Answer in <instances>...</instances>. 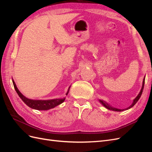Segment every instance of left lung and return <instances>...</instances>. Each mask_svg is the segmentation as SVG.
<instances>
[{
	"instance_id": "obj_1",
	"label": "left lung",
	"mask_w": 152,
	"mask_h": 152,
	"mask_svg": "<svg viewBox=\"0 0 152 152\" xmlns=\"http://www.w3.org/2000/svg\"><path fill=\"white\" fill-rule=\"evenodd\" d=\"M145 78L144 77L143 79V81H142V87H141V89L140 92V93L138 94V95H137L136 96V98L133 100V102L132 103V104L131 106H129L128 108H126V109H118V108H114L113 107H112V106H110L108 103H107L106 102H104V100H102V99H99V102L101 103V104H102L103 107H104L106 108H107L108 110H113V111H115V112H122L124 111V110H128V109H130L131 108H132L133 106H134L137 102V101L139 100V99L140 98L142 94V91H143V88H144V85H145Z\"/></svg>"
}]
</instances>
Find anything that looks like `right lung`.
<instances>
[{
  "mask_svg": "<svg viewBox=\"0 0 152 152\" xmlns=\"http://www.w3.org/2000/svg\"><path fill=\"white\" fill-rule=\"evenodd\" d=\"M12 83L14 85V87L18 93V96H20V98L22 99L27 106L32 109L37 110H48L49 109H51L54 108L56 106L61 104L65 99V98H60V99H48V100H37V99H31L26 98L24 95H23L21 92L18 90V87H16V85L15 84V81L12 79ZM70 86L69 87L68 89L67 93H66V95L68 94L69 90H70Z\"/></svg>",
  "mask_w": 152,
  "mask_h": 152,
  "instance_id": "right-lung-1",
  "label": "right lung"
}]
</instances>
